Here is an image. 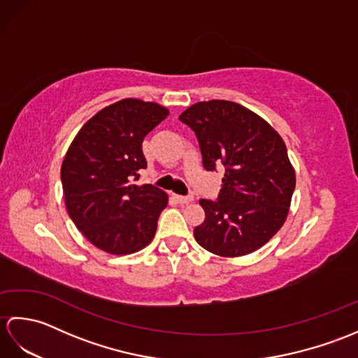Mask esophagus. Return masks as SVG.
Instances as JSON below:
<instances>
[{
  "instance_id": "1",
  "label": "esophagus",
  "mask_w": 358,
  "mask_h": 358,
  "mask_svg": "<svg viewBox=\"0 0 358 358\" xmlns=\"http://www.w3.org/2000/svg\"><path fill=\"white\" fill-rule=\"evenodd\" d=\"M173 199L177 200V203H180V204H187V203H192L194 201V196L192 195H187V196L173 195Z\"/></svg>"
}]
</instances>
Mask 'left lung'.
Masks as SVG:
<instances>
[{
	"label": "left lung",
	"instance_id": "8db88e82",
	"mask_svg": "<svg viewBox=\"0 0 358 358\" xmlns=\"http://www.w3.org/2000/svg\"><path fill=\"white\" fill-rule=\"evenodd\" d=\"M180 121L199 138L204 169H224L217 201L200 200L206 217L194 229L196 243L220 257L260 249L286 222L295 189L283 138L257 113L226 100L195 103Z\"/></svg>",
	"mask_w": 358,
	"mask_h": 358
}]
</instances>
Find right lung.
<instances>
[{
  "mask_svg": "<svg viewBox=\"0 0 358 358\" xmlns=\"http://www.w3.org/2000/svg\"><path fill=\"white\" fill-rule=\"evenodd\" d=\"M169 110L124 98L101 109L80 129L62 164L67 214L98 249L127 255L154 240L167 194L136 185L148 162L141 144Z\"/></svg>",
  "mask_w": 358,
  "mask_h": 358,
  "instance_id": "obj_1",
  "label": "right lung"
}]
</instances>
